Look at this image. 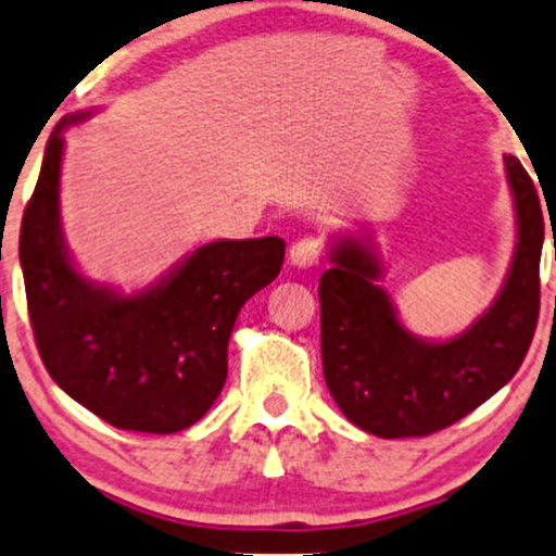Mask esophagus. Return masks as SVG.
<instances>
[{"instance_id": "34e87169", "label": "esophagus", "mask_w": 556, "mask_h": 556, "mask_svg": "<svg viewBox=\"0 0 556 556\" xmlns=\"http://www.w3.org/2000/svg\"><path fill=\"white\" fill-rule=\"evenodd\" d=\"M321 253H325V240L319 235H306L298 242H292L290 248V264L298 268H311L319 266Z\"/></svg>"}]
</instances>
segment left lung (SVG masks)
<instances>
[{
	"mask_svg": "<svg viewBox=\"0 0 556 556\" xmlns=\"http://www.w3.org/2000/svg\"><path fill=\"white\" fill-rule=\"evenodd\" d=\"M517 208V250L496 303L459 338L427 343L401 327L375 279L377 258L358 240L332 250L319 279L321 364L334 404L380 438H422L459 422L515 377L541 308L544 218L539 189L506 155Z\"/></svg>",
	"mask_w": 556,
	"mask_h": 556,
	"instance_id": "1",
	"label": "left lung"
}]
</instances>
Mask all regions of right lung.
I'll return each mask as SVG.
<instances>
[{"label": "right lung", "mask_w": 556, "mask_h": 556, "mask_svg": "<svg viewBox=\"0 0 556 556\" xmlns=\"http://www.w3.org/2000/svg\"><path fill=\"white\" fill-rule=\"evenodd\" d=\"M78 118L84 113L71 121ZM71 121L47 142L21 224L36 348L52 380L108 425L157 435L179 432L222 393L231 327L248 298L277 279L285 240L208 242L137 295L87 282L60 235V157Z\"/></svg>", "instance_id": "add662e5"}]
</instances>
